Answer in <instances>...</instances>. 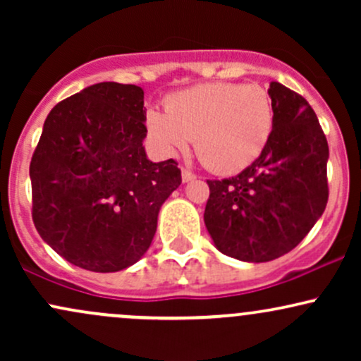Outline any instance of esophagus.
<instances>
[{"mask_svg":"<svg viewBox=\"0 0 361 361\" xmlns=\"http://www.w3.org/2000/svg\"><path fill=\"white\" fill-rule=\"evenodd\" d=\"M181 180H183V183H188V181H193L195 180V175L192 171H188V169H181Z\"/></svg>","mask_w":361,"mask_h":361,"instance_id":"esophagus-1","label":"esophagus"}]
</instances>
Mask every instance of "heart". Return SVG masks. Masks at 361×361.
I'll use <instances>...</instances> for the list:
<instances>
[{
    "instance_id": "b5f03b06",
    "label": "heart",
    "mask_w": 361,
    "mask_h": 361,
    "mask_svg": "<svg viewBox=\"0 0 361 361\" xmlns=\"http://www.w3.org/2000/svg\"><path fill=\"white\" fill-rule=\"evenodd\" d=\"M164 111L147 110L146 128L159 154L195 151L210 171H241L267 147L275 110L267 90L238 82H207L171 94Z\"/></svg>"
}]
</instances>
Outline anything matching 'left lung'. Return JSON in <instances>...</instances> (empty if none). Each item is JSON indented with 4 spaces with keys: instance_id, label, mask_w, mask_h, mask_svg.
<instances>
[{
    "instance_id": "obj_1",
    "label": "left lung",
    "mask_w": 361,
    "mask_h": 361,
    "mask_svg": "<svg viewBox=\"0 0 361 361\" xmlns=\"http://www.w3.org/2000/svg\"><path fill=\"white\" fill-rule=\"evenodd\" d=\"M268 94L275 126L264 151L238 176L207 181V231L222 255L247 263L292 251L324 212L329 195V147L314 110L276 81Z\"/></svg>"
}]
</instances>
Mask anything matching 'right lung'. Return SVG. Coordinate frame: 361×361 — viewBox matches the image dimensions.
Masks as SVG:
<instances>
[{
	"mask_svg": "<svg viewBox=\"0 0 361 361\" xmlns=\"http://www.w3.org/2000/svg\"><path fill=\"white\" fill-rule=\"evenodd\" d=\"M144 90L97 82L57 103L30 163L40 238L82 270H126L146 255L161 207L181 185L176 161L152 163Z\"/></svg>",
	"mask_w": 361,
	"mask_h": 361,
	"instance_id": "obj_1",
	"label": "right lung"
}]
</instances>
